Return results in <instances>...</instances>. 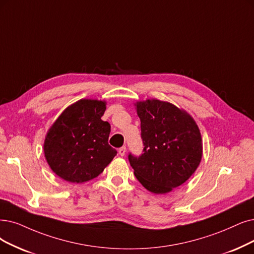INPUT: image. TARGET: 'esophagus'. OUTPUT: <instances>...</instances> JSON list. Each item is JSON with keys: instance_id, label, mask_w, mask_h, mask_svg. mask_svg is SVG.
I'll use <instances>...</instances> for the list:
<instances>
[{"instance_id": "1", "label": "esophagus", "mask_w": 254, "mask_h": 254, "mask_svg": "<svg viewBox=\"0 0 254 254\" xmlns=\"http://www.w3.org/2000/svg\"><path fill=\"white\" fill-rule=\"evenodd\" d=\"M118 152H119L120 156H124V155L126 154V147H122V148H120V149L118 150Z\"/></svg>"}]
</instances>
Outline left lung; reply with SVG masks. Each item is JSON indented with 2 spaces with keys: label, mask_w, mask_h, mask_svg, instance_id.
Instances as JSON below:
<instances>
[{
  "label": "left lung",
  "mask_w": 254,
  "mask_h": 254,
  "mask_svg": "<svg viewBox=\"0 0 254 254\" xmlns=\"http://www.w3.org/2000/svg\"><path fill=\"white\" fill-rule=\"evenodd\" d=\"M140 119L144 153L129 154L137 180L154 194H167L195 173L202 158L199 127L185 109L157 99L134 104Z\"/></svg>",
  "instance_id": "1"
}]
</instances>
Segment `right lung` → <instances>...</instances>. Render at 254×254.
I'll return each mask as SVG.
<instances>
[{
    "label": "right lung",
    "instance_id": "1",
    "mask_svg": "<svg viewBox=\"0 0 254 254\" xmlns=\"http://www.w3.org/2000/svg\"><path fill=\"white\" fill-rule=\"evenodd\" d=\"M106 101L81 99L67 106L48 130L44 153L62 179L82 184L99 176L117 155L108 145L110 125L101 120Z\"/></svg>",
    "mask_w": 254,
    "mask_h": 254
}]
</instances>
